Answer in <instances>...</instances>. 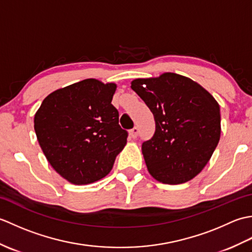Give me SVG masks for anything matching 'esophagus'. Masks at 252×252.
Returning a JSON list of instances; mask_svg holds the SVG:
<instances>
[{
    "label": "esophagus",
    "instance_id": "obj_1",
    "mask_svg": "<svg viewBox=\"0 0 252 252\" xmlns=\"http://www.w3.org/2000/svg\"><path fill=\"white\" fill-rule=\"evenodd\" d=\"M129 133H130V136H131L132 138H136L137 135H138V127H137V126H134V127H133V129L130 130Z\"/></svg>",
    "mask_w": 252,
    "mask_h": 252
}]
</instances>
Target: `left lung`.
I'll use <instances>...</instances> for the list:
<instances>
[{"label":"left lung","instance_id":"1","mask_svg":"<svg viewBox=\"0 0 252 252\" xmlns=\"http://www.w3.org/2000/svg\"><path fill=\"white\" fill-rule=\"evenodd\" d=\"M131 88L153 112L156 130L142 144L149 173L164 184L194 179L220 141V106L191 79L165 72L135 79Z\"/></svg>","mask_w":252,"mask_h":252}]
</instances>
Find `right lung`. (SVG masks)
<instances>
[{"mask_svg": "<svg viewBox=\"0 0 252 252\" xmlns=\"http://www.w3.org/2000/svg\"><path fill=\"white\" fill-rule=\"evenodd\" d=\"M116 89L85 79L54 91L36 111L37 142L53 169L72 184L103 179L126 146L127 132L111 104Z\"/></svg>", "mask_w": 252, "mask_h": 252, "instance_id": "1", "label": "right lung"}]
</instances>
